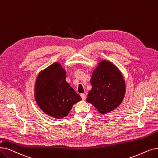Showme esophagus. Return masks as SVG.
<instances>
[{"label": "esophagus", "mask_w": 158, "mask_h": 158, "mask_svg": "<svg viewBox=\"0 0 158 158\" xmlns=\"http://www.w3.org/2000/svg\"><path fill=\"white\" fill-rule=\"evenodd\" d=\"M81 97L82 99H83V100H85L86 98V94H81Z\"/></svg>", "instance_id": "esophagus-1"}]
</instances>
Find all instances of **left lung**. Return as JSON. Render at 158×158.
Masks as SVG:
<instances>
[{
    "mask_svg": "<svg viewBox=\"0 0 158 158\" xmlns=\"http://www.w3.org/2000/svg\"><path fill=\"white\" fill-rule=\"evenodd\" d=\"M92 90L86 101L101 114L114 110L122 102L125 94V83L118 68L106 60H102L94 71Z\"/></svg>",
    "mask_w": 158,
    "mask_h": 158,
    "instance_id": "left-lung-1",
    "label": "left lung"
}]
</instances>
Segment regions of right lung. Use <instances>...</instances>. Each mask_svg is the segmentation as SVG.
<instances>
[{
  "label": "right lung",
  "mask_w": 158,
  "mask_h": 158,
  "mask_svg": "<svg viewBox=\"0 0 158 158\" xmlns=\"http://www.w3.org/2000/svg\"><path fill=\"white\" fill-rule=\"evenodd\" d=\"M37 105L46 114L60 119L66 117L72 106L81 100L66 81V72L58 63H55L41 72L35 86Z\"/></svg>",
  "instance_id": "add662e5"
}]
</instances>
